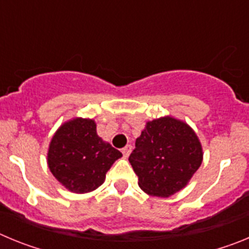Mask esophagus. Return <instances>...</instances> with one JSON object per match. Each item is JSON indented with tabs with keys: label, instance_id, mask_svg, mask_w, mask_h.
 Returning a JSON list of instances; mask_svg holds the SVG:
<instances>
[{
	"label": "esophagus",
	"instance_id": "34e87169",
	"mask_svg": "<svg viewBox=\"0 0 249 249\" xmlns=\"http://www.w3.org/2000/svg\"><path fill=\"white\" fill-rule=\"evenodd\" d=\"M131 151H132V146H131V144H127L126 147H123V148H122L123 157H124V158L128 157L129 153H131Z\"/></svg>",
	"mask_w": 249,
	"mask_h": 249
}]
</instances>
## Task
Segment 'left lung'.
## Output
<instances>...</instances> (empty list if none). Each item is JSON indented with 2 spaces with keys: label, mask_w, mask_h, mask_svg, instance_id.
<instances>
[{
  "label": "left lung",
  "mask_w": 249,
  "mask_h": 249,
  "mask_svg": "<svg viewBox=\"0 0 249 249\" xmlns=\"http://www.w3.org/2000/svg\"><path fill=\"white\" fill-rule=\"evenodd\" d=\"M202 158L195 131L182 121L162 117L147 122L128 160L144 192L169 197L188 183Z\"/></svg>",
  "instance_id": "1"
}]
</instances>
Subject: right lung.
<instances>
[{
  "label": "right lung",
  "mask_w": 249,
  "mask_h": 249,
  "mask_svg": "<svg viewBox=\"0 0 249 249\" xmlns=\"http://www.w3.org/2000/svg\"><path fill=\"white\" fill-rule=\"evenodd\" d=\"M118 149L103 142L93 120L74 118L59 127L48 149L47 162L59 183L74 193L94 191L103 183Z\"/></svg>",
  "instance_id": "1"
}]
</instances>
